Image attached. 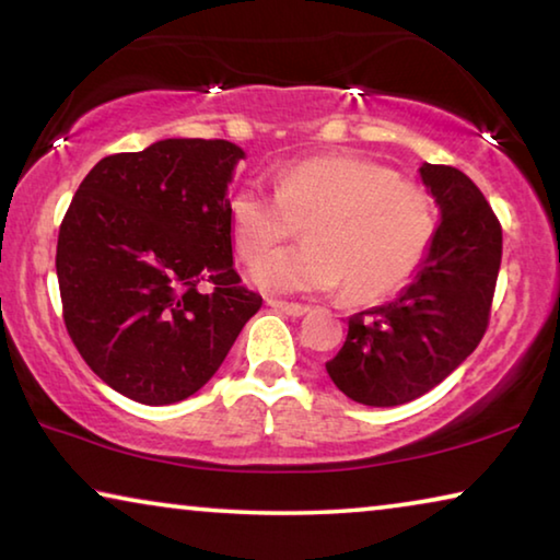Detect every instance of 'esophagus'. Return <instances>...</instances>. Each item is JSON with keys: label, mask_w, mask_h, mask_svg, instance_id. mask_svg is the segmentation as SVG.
Returning a JSON list of instances; mask_svg holds the SVG:
<instances>
[{"label": "esophagus", "mask_w": 560, "mask_h": 560, "mask_svg": "<svg viewBox=\"0 0 560 560\" xmlns=\"http://www.w3.org/2000/svg\"><path fill=\"white\" fill-rule=\"evenodd\" d=\"M267 303L273 311H281V314L293 316V318L308 314V306H303V303H289V301H267Z\"/></svg>", "instance_id": "1"}]
</instances>
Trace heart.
<instances>
[{"label": "heart", "mask_w": 560, "mask_h": 560, "mask_svg": "<svg viewBox=\"0 0 560 560\" xmlns=\"http://www.w3.org/2000/svg\"><path fill=\"white\" fill-rule=\"evenodd\" d=\"M232 240L252 261L303 226L306 242L254 264L269 293H330L353 301L395 291L422 261L434 234L430 195L355 155H318L283 167L273 195L246 185L230 202Z\"/></svg>", "instance_id": "obj_1"}]
</instances>
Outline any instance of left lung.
I'll list each match as a JSON object with an SVG mask.
<instances>
[{"label": "left lung", "instance_id": "8db88e82", "mask_svg": "<svg viewBox=\"0 0 560 560\" xmlns=\"http://www.w3.org/2000/svg\"><path fill=\"white\" fill-rule=\"evenodd\" d=\"M440 224L412 279L383 306L348 318L326 371L350 400L405 405L430 393L479 346L501 264V226L479 187L450 165H420Z\"/></svg>", "mask_w": 560, "mask_h": 560}]
</instances>
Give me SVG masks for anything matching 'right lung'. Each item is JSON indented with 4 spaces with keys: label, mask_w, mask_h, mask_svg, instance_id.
<instances>
[{
    "label": "right lung",
    "mask_w": 560,
    "mask_h": 560,
    "mask_svg": "<svg viewBox=\"0 0 560 560\" xmlns=\"http://www.w3.org/2000/svg\"><path fill=\"white\" fill-rule=\"evenodd\" d=\"M240 160L230 140L167 138L98 160L75 189L56 246L66 330L130 400L195 395L261 308L232 259Z\"/></svg>",
    "instance_id": "1"
}]
</instances>
